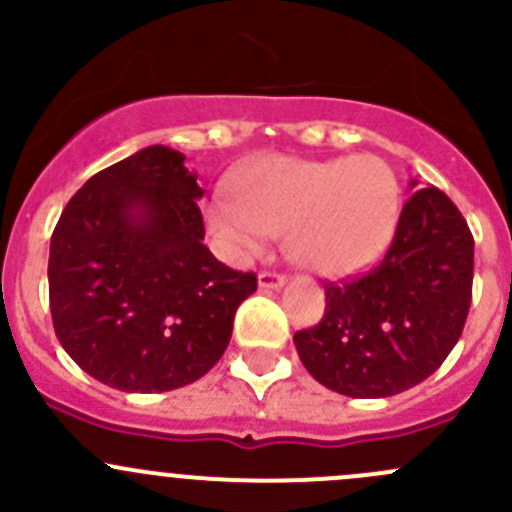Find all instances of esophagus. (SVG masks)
I'll return each instance as SVG.
<instances>
[{"instance_id": "1", "label": "esophagus", "mask_w": 512, "mask_h": 512, "mask_svg": "<svg viewBox=\"0 0 512 512\" xmlns=\"http://www.w3.org/2000/svg\"><path fill=\"white\" fill-rule=\"evenodd\" d=\"M257 280H260L262 289H280L282 285H285L287 277L280 275V272L265 270V272H260V277H257Z\"/></svg>"}]
</instances>
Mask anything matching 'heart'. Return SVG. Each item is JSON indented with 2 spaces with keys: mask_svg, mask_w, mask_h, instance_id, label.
<instances>
[{
  "mask_svg": "<svg viewBox=\"0 0 512 512\" xmlns=\"http://www.w3.org/2000/svg\"><path fill=\"white\" fill-rule=\"evenodd\" d=\"M232 197L215 195L205 213L227 257L255 255L267 237L287 230V250L299 265L342 277L386 250L401 190L394 170L374 156H267L232 180Z\"/></svg>",
  "mask_w": 512,
  "mask_h": 512,
  "instance_id": "heart-1",
  "label": "heart"
}]
</instances>
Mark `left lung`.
I'll return each instance as SVG.
<instances>
[{"label": "left lung", "mask_w": 512, "mask_h": 512, "mask_svg": "<svg viewBox=\"0 0 512 512\" xmlns=\"http://www.w3.org/2000/svg\"><path fill=\"white\" fill-rule=\"evenodd\" d=\"M324 297L322 322L294 334L319 384L352 399H386L421 384L456 347L471 309L466 218L443 190H416L379 265L327 282Z\"/></svg>", "instance_id": "obj_1"}]
</instances>
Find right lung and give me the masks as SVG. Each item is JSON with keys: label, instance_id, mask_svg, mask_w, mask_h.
Wrapping results in <instances>:
<instances>
[{"label": "right lung", "instance_id": "1", "mask_svg": "<svg viewBox=\"0 0 512 512\" xmlns=\"http://www.w3.org/2000/svg\"><path fill=\"white\" fill-rule=\"evenodd\" d=\"M198 173L148 146L69 200L51 235L49 307L66 354L121 391H173L225 354L235 312L257 289L203 245Z\"/></svg>", "mask_w": 512, "mask_h": 512}]
</instances>
